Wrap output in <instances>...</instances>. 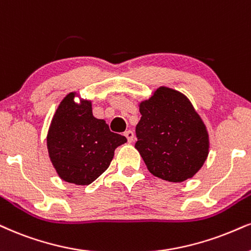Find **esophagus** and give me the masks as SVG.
Segmentation results:
<instances>
[{
  "instance_id": "1",
  "label": "esophagus",
  "mask_w": 251,
  "mask_h": 251,
  "mask_svg": "<svg viewBox=\"0 0 251 251\" xmlns=\"http://www.w3.org/2000/svg\"><path fill=\"white\" fill-rule=\"evenodd\" d=\"M125 136L126 137V140H128V142L129 143H131L132 141H134V131L132 130H126V131H125Z\"/></svg>"
}]
</instances>
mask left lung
Masks as SVG:
<instances>
[{
	"label": "left lung",
	"instance_id": "1",
	"mask_svg": "<svg viewBox=\"0 0 251 251\" xmlns=\"http://www.w3.org/2000/svg\"><path fill=\"white\" fill-rule=\"evenodd\" d=\"M135 148L153 176L181 182L193 177L208 156L205 123L191 101L180 92L157 88L140 103Z\"/></svg>",
	"mask_w": 251,
	"mask_h": 251
}]
</instances>
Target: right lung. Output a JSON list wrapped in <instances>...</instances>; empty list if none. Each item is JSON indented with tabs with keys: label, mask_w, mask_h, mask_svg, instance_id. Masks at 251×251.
Listing matches in <instances>:
<instances>
[{
	"label": "right lung",
	"mask_w": 251,
	"mask_h": 251,
	"mask_svg": "<svg viewBox=\"0 0 251 251\" xmlns=\"http://www.w3.org/2000/svg\"><path fill=\"white\" fill-rule=\"evenodd\" d=\"M75 95L67 94L58 106L46 143L52 165L63 180L89 185L106 171L114 151L126 138L93 116L91 101H74Z\"/></svg>",
	"instance_id": "add662e5"
}]
</instances>
